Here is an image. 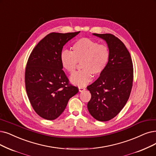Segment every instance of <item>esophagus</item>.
Listing matches in <instances>:
<instances>
[{"label": "esophagus", "instance_id": "34e87169", "mask_svg": "<svg viewBox=\"0 0 156 156\" xmlns=\"http://www.w3.org/2000/svg\"><path fill=\"white\" fill-rule=\"evenodd\" d=\"M86 90V88H84V87H83V86H79V91L80 92H82L83 91H84Z\"/></svg>", "mask_w": 156, "mask_h": 156}]
</instances>
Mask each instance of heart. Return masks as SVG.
<instances>
[{
  "label": "heart",
  "mask_w": 156,
  "mask_h": 156,
  "mask_svg": "<svg viewBox=\"0 0 156 156\" xmlns=\"http://www.w3.org/2000/svg\"><path fill=\"white\" fill-rule=\"evenodd\" d=\"M72 52L65 50L61 54V63L64 69L73 74L79 63L80 70L72 75L71 82L78 86H84L92 78V75L98 76L106 68L109 58L110 51L108 45L89 38H80L73 43Z\"/></svg>",
  "instance_id": "obj_1"
}]
</instances>
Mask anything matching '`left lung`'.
I'll return each instance as SVG.
<instances>
[{
	"label": "left lung",
	"mask_w": 156,
	"mask_h": 156,
	"mask_svg": "<svg viewBox=\"0 0 156 156\" xmlns=\"http://www.w3.org/2000/svg\"><path fill=\"white\" fill-rule=\"evenodd\" d=\"M107 43L110 58L105 70L87 86L91 97L88 109L95 119L106 122L115 117L125 106L133 82V65L123 43L111 34L93 33Z\"/></svg>",
	"instance_id": "8db88e82"
}]
</instances>
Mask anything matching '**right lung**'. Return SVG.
Returning <instances> with one entry per match:
<instances>
[{
    "label": "right lung",
    "instance_id": "obj_1",
    "mask_svg": "<svg viewBox=\"0 0 156 156\" xmlns=\"http://www.w3.org/2000/svg\"><path fill=\"white\" fill-rule=\"evenodd\" d=\"M79 33H50L29 55L25 72L26 89L33 108L44 119H56L79 91L77 87L69 84L60 56L63 46Z\"/></svg>",
    "mask_w": 156,
    "mask_h": 156
}]
</instances>
